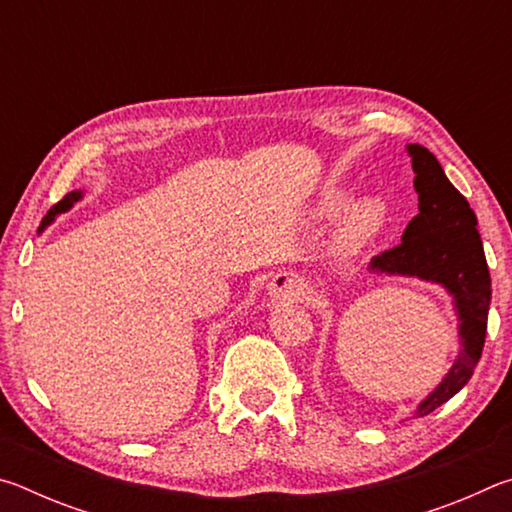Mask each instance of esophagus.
<instances>
[{
    "label": "esophagus",
    "instance_id": "1",
    "mask_svg": "<svg viewBox=\"0 0 512 512\" xmlns=\"http://www.w3.org/2000/svg\"><path fill=\"white\" fill-rule=\"evenodd\" d=\"M268 293H271V298L275 300H305L309 296V287L307 280L300 273L284 271L273 277Z\"/></svg>",
    "mask_w": 512,
    "mask_h": 512
}]
</instances>
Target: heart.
Returning a JSON list of instances; mask_svg holds the SVG:
<instances>
[{
  "label": "heart",
  "instance_id": "heart-1",
  "mask_svg": "<svg viewBox=\"0 0 512 512\" xmlns=\"http://www.w3.org/2000/svg\"><path fill=\"white\" fill-rule=\"evenodd\" d=\"M345 205V196L341 192H332L325 196V201L320 203V216H334ZM386 223V205L379 198H363V201L354 203L345 219L341 223L339 235H336V248L343 255H354L359 250L370 244L372 239L379 235V230Z\"/></svg>",
  "mask_w": 512,
  "mask_h": 512
}]
</instances>
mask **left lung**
Listing matches in <instances>:
<instances>
[{"label": "left lung", "mask_w": 512, "mask_h": 512, "mask_svg": "<svg viewBox=\"0 0 512 512\" xmlns=\"http://www.w3.org/2000/svg\"><path fill=\"white\" fill-rule=\"evenodd\" d=\"M409 153L420 212L406 225L400 244L372 257V268L379 273L415 275L438 282L456 300L463 350L443 384L418 406V415H429L474 375L485 343L492 291L470 203L449 183L436 155L418 144H411Z\"/></svg>", "instance_id": "8db88e82"}]
</instances>
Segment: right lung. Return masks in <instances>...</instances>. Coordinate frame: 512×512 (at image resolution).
Here are the masks:
<instances>
[{
	"label": "right lung",
	"mask_w": 512,
	"mask_h": 512,
	"mask_svg": "<svg viewBox=\"0 0 512 512\" xmlns=\"http://www.w3.org/2000/svg\"><path fill=\"white\" fill-rule=\"evenodd\" d=\"M79 198H81V192H72V194H67V196L60 198V201H58L54 207H51L49 212H47L45 219H42V225H40V228H45L47 223L54 221V216H56V214H60V212H67L69 207H72L76 201H79Z\"/></svg>",
	"instance_id": "right-lung-1"
}]
</instances>
